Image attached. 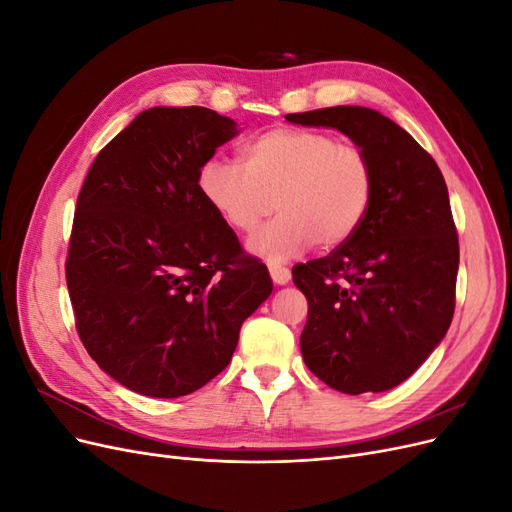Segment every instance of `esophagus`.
Segmentation results:
<instances>
[{"label": "esophagus", "mask_w": 512, "mask_h": 512, "mask_svg": "<svg viewBox=\"0 0 512 512\" xmlns=\"http://www.w3.org/2000/svg\"><path fill=\"white\" fill-rule=\"evenodd\" d=\"M269 273L277 286H286L290 282V269L280 265V262H269Z\"/></svg>", "instance_id": "obj_1"}]
</instances>
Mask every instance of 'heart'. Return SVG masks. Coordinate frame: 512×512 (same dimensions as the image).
I'll return each mask as SVG.
<instances>
[{
  "label": "heart",
  "mask_w": 512,
  "mask_h": 512,
  "mask_svg": "<svg viewBox=\"0 0 512 512\" xmlns=\"http://www.w3.org/2000/svg\"><path fill=\"white\" fill-rule=\"evenodd\" d=\"M198 188L239 232L256 230L277 207L280 215L247 247L282 262L314 241L324 250L350 241L374 203L376 173L365 151L327 132L275 128L243 145L241 164L209 158Z\"/></svg>",
  "instance_id": "b5f03b06"
}]
</instances>
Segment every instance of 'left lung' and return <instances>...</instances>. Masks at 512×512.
Returning a JSON list of instances; mask_svg holds the SVG:
<instances>
[{
  "instance_id": "1",
  "label": "left lung",
  "mask_w": 512,
  "mask_h": 512,
  "mask_svg": "<svg viewBox=\"0 0 512 512\" xmlns=\"http://www.w3.org/2000/svg\"><path fill=\"white\" fill-rule=\"evenodd\" d=\"M286 121L346 134L376 173L374 203L356 235L292 269L309 305L303 361L335 391H389L425 363L453 320L459 239L444 177L374 108L331 106Z\"/></svg>"
}]
</instances>
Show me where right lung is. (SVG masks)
Listing matches in <instances>:
<instances>
[{
	"mask_svg": "<svg viewBox=\"0 0 512 512\" xmlns=\"http://www.w3.org/2000/svg\"><path fill=\"white\" fill-rule=\"evenodd\" d=\"M239 134L205 106H153L91 164L76 200L66 282L89 356L147 397L198 391L230 363L273 282L198 188Z\"/></svg>",
	"mask_w": 512,
	"mask_h": 512,
	"instance_id": "add662e5",
	"label": "right lung"
}]
</instances>
